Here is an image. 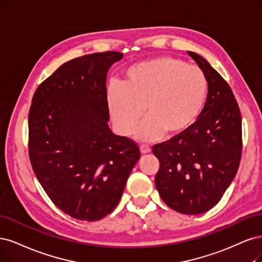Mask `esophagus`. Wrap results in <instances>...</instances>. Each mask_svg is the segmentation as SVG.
Wrapping results in <instances>:
<instances>
[{
	"mask_svg": "<svg viewBox=\"0 0 262 262\" xmlns=\"http://www.w3.org/2000/svg\"><path fill=\"white\" fill-rule=\"evenodd\" d=\"M150 151H151V148H150L149 146H147V145H141V146H140V152H141L142 155L149 154Z\"/></svg>",
	"mask_w": 262,
	"mask_h": 262,
	"instance_id": "esophagus-1",
	"label": "esophagus"
}]
</instances>
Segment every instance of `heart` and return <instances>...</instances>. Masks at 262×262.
Instances as JSON below:
<instances>
[{
  "label": "heart",
  "mask_w": 262,
  "mask_h": 262,
  "mask_svg": "<svg viewBox=\"0 0 262 262\" xmlns=\"http://www.w3.org/2000/svg\"><path fill=\"white\" fill-rule=\"evenodd\" d=\"M208 80L199 67L171 56L132 66L124 85L107 91V107L116 129L128 136L145 115L137 132L141 140L174 137L189 129L204 108Z\"/></svg>",
  "instance_id": "1"
}]
</instances>
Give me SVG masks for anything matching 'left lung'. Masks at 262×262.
I'll use <instances>...</instances> for the list:
<instances>
[{
    "label": "left lung",
    "mask_w": 262,
    "mask_h": 262,
    "mask_svg": "<svg viewBox=\"0 0 262 262\" xmlns=\"http://www.w3.org/2000/svg\"><path fill=\"white\" fill-rule=\"evenodd\" d=\"M208 80V97L189 129L152 147L159 159L156 187L171 209L199 214L221 200L242 158V116L229 83L207 60L188 52Z\"/></svg>",
    "instance_id": "left-lung-1"
}]
</instances>
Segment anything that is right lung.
Returning a JSON list of instances; mask_svg holds the SVG:
<instances>
[{
  "label": "right lung",
  "mask_w": 262,
  "mask_h": 262,
  "mask_svg": "<svg viewBox=\"0 0 262 262\" xmlns=\"http://www.w3.org/2000/svg\"><path fill=\"white\" fill-rule=\"evenodd\" d=\"M123 54L74 58L42 81L28 116L32 170L64 213L98 221L119 204L140 158L137 142L108 128L106 74Z\"/></svg>",
  "instance_id": "add662e5"
}]
</instances>
